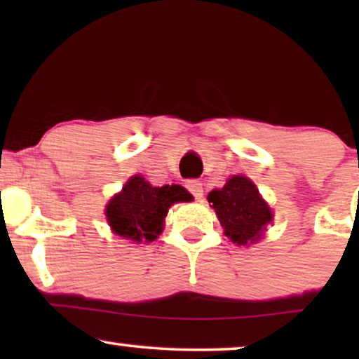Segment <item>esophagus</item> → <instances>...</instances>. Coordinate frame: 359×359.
I'll use <instances>...</instances> for the list:
<instances>
[{"label": "esophagus", "instance_id": "esophagus-1", "mask_svg": "<svg viewBox=\"0 0 359 359\" xmlns=\"http://www.w3.org/2000/svg\"><path fill=\"white\" fill-rule=\"evenodd\" d=\"M186 188H188V191L191 194L194 196L196 199H201L204 196V189H203V183L198 180H191L186 183Z\"/></svg>", "mask_w": 359, "mask_h": 359}]
</instances>
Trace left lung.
<instances>
[{"mask_svg": "<svg viewBox=\"0 0 359 359\" xmlns=\"http://www.w3.org/2000/svg\"><path fill=\"white\" fill-rule=\"evenodd\" d=\"M225 235L237 245H247L262 237L273 214L259 196L257 186L245 176H232L222 189L208 196Z\"/></svg>", "mask_w": 359, "mask_h": 359, "instance_id": "left-lung-1", "label": "left lung"}]
</instances>
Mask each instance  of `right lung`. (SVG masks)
<instances>
[{
	"label": "right lung",
	"instance_id": "add662e5",
	"mask_svg": "<svg viewBox=\"0 0 359 359\" xmlns=\"http://www.w3.org/2000/svg\"><path fill=\"white\" fill-rule=\"evenodd\" d=\"M193 201L180 184L154 188L142 176L127 181L122 193L114 196L106 208L107 222L121 237L134 242H151L161 233L170 205Z\"/></svg>",
	"mask_w": 359,
	"mask_h": 359
}]
</instances>
